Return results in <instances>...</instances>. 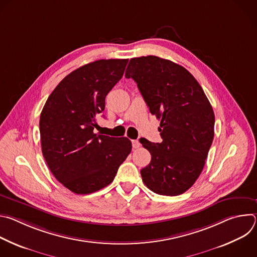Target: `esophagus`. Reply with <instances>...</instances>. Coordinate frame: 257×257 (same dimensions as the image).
<instances>
[{"mask_svg": "<svg viewBox=\"0 0 257 257\" xmlns=\"http://www.w3.org/2000/svg\"><path fill=\"white\" fill-rule=\"evenodd\" d=\"M132 146H133V149H139L140 142L138 140H132Z\"/></svg>", "mask_w": 257, "mask_h": 257, "instance_id": "esophagus-1", "label": "esophagus"}]
</instances>
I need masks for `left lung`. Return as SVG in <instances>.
Wrapping results in <instances>:
<instances>
[{
  "label": "left lung",
  "instance_id": "obj_1",
  "mask_svg": "<svg viewBox=\"0 0 257 257\" xmlns=\"http://www.w3.org/2000/svg\"><path fill=\"white\" fill-rule=\"evenodd\" d=\"M126 78L138 86L150 112L161 120V143L141 139L152 161L140 171L152 191L175 196L198 179L214 135L212 106L184 67L156 56L130 60Z\"/></svg>",
  "mask_w": 257,
  "mask_h": 257
}]
</instances>
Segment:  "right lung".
<instances>
[{
	"label": "right lung",
	"instance_id": "right-lung-1",
	"mask_svg": "<svg viewBox=\"0 0 257 257\" xmlns=\"http://www.w3.org/2000/svg\"><path fill=\"white\" fill-rule=\"evenodd\" d=\"M128 59L97 60L68 74L47 99L40 119L42 152L55 178L76 194L113 182L131 153L127 137L94 133L106 94L122 78Z\"/></svg>",
	"mask_w": 257,
	"mask_h": 257
}]
</instances>
